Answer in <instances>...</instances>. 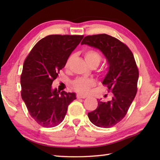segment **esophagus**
I'll use <instances>...</instances> for the list:
<instances>
[{
  "mask_svg": "<svg viewBox=\"0 0 160 160\" xmlns=\"http://www.w3.org/2000/svg\"><path fill=\"white\" fill-rule=\"evenodd\" d=\"M76 98L77 99H81V98H82V99H84V98H86V96H82V95H81L80 93H78L76 95Z\"/></svg>",
  "mask_w": 160,
  "mask_h": 160,
  "instance_id": "34e87169",
  "label": "esophagus"
}]
</instances>
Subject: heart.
Returning <instances> with one entry per match:
<instances>
[{"label": "heart", "mask_w": 160, "mask_h": 160, "mask_svg": "<svg viewBox=\"0 0 160 160\" xmlns=\"http://www.w3.org/2000/svg\"><path fill=\"white\" fill-rule=\"evenodd\" d=\"M84 56L87 63L90 67L93 65L98 66L102 60V56L100 53L93 49H89L86 51L84 53ZM72 58V55L68 58L65 63L66 68L69 67ZM71 84H72L73 89L78 91V92L82 94H87L89 93L90 88L91 87H93L96 84V81L93 79H91V78H78L73 81Z\"/></svg>", "instance_id": "1"}]
</instances>
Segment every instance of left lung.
I'll list each match as a JSON object with an SVG mask.
<instances>
[{
    "mask_svg": "<svg viewBox=\"0 0 160 160\" xmlns=\"http://www.w3.org/2000/svg\"><path fill=\"white\" fill-rule=\"evenodd\" d=\"M99 49L107 58L109 70L102 82L108 92L109 101L98 100L96 110L88 113L92 123L98 127L110 128L127 115L138 90L139 71L131 49L116 38L102 33L85 36L81 45Z\"/></svg>",
    "mask_w": 160,
    "mask_h": 160,
    "instance_id": "1",
    "label": "left lung"
}]
</instances>
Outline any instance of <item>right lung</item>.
Instances as JSON below:
<instances>
[{"label": "right lung", "mask_w": 160, "mask_h": 160, "mask_svg": "<svg viewBox=\"0 0 160 160\" xmlns=\"http://www.w3.org/2000/svg\"><path fill=\"white\" fill-rule=\"evenodd\" d=\"M83 35H49L37 42L25 60L20 76L21 96L29 113L39 125L54 127L65 117L74 93L52 89Z\"/></svg>", "instance_id": "add662e5"}]
</instances>
